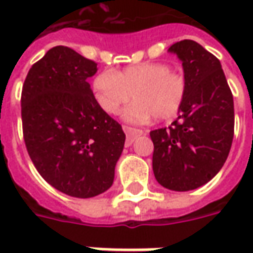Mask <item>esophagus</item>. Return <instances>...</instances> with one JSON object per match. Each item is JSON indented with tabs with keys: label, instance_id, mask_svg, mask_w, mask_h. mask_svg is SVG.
Returning <instances> with one entry per match:
<instances>
[{
	"label": "esophagus",
	"instance_id": "esophagus-1",
	"mask_svg": "<svg viewBox=\"0 0 253 253\" xmlns=\"http://www.w3.org/2000/svg\"><path fill=\"white\" fill-rule=\"evenodd\" d=\"M122 129H124V132L126 133V143H132L136 136H139V135H142V133H145L142 129H136V128H132V126H128V125H124V126H122Z\"/></svg>",
	"mask_w": 253,
	"mask_h": 253
}]
</instances>
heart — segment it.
<instances>
[{"label":"heart","instance_id":"b5f03b06","mask_svg":"<svg viewBox=\"0 0 253 253\" xmlns=\"http://www.w3.org/2000/svg\"><path fill=\"white\" fill-rule=\"evenodd\" d=\"M92 95L107 114H117L122 105L133 101L124 111L131 122L170 120L181 110L187 95V80L166 63H141L120 72H101L91 83Z\"/></svg>","mask_w":253,"mask_h":253}]
</instances>
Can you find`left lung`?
Masks as SVG:
<instances>
[{"mask_svg":"<svg viewBox=\"0 0 253 253\" xmlns=\"http://www.w3.org/2000/svg\"><path fill=\"white\" fill-rule=\"evenodd\" d=\"M169 52L181 60L187 95L169 128L151 131L152 168L163 187L189 191L209 183L228 158L234 98L219 60L201 44L184 39Z\"/></svg>","mask_w":253,"mask_h":253,"instance_id":"1","label":"left lung"}]
</instances>
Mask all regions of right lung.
I'll return each instance as SVG.
<instances>
[{
  "instance_id": "right-lung-1",
  "label": "right lung",
  "mask_w": 253,
  "mask_h": 253,
  "mask_svg": "<svg viewBox=\"0 0 253 253\" xmlns=\"http://www.w3.org/2000/svg\"><path fill=\"white\" fill-rule=\"evenodd\" d=\"M97 63L54 46L28 72L21 115L26 151L39 174L67 196L108 190L121 156L122 126L95 101L88 79Z\"/></svg>"
}]
</instances>
